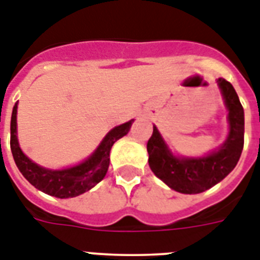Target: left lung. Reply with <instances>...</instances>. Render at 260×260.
Listing matches in <instances>:
<instances>
[{
	"mask_svg": "<svg viewBox=\"0 0 260 260\" xmlns=\"http://www.w3.org/2000/svg\"><path fill=\"white\" fill-rule=\"evenodd\" d=\"M225 108L230 132L218 151L203 157H178L171 153L156 126L147 143L152 172L170 188L181 193H200L218 184L239 161L244 144V111L231 82L218 80Z\"/></svg>",
	"mask_w": 260,
	"mask_h": 260,
	"instance_id": "obj_1",
	"label": "left lung"
}]
</instances>
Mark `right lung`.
Masks as SVG:
<instances>
[{
	"label": "right lung",
	"instance_id": "obj_1",
	"mask_svg": "<svg viewBox=\"0 0 260 260\" xmlns=\"http://www.w3.org/2000/svg\"><path fill=\"white\" fill-rule=\"evenodd\" d=\"M132 123L134 120H129L128 123L115 126L113 129L109 131L96 151L82 163L71 167V168H65V170H48L33 163L24 152L21 151L18 139H17L16 103L12 112V120H10V149H12L13 159L20 172L36 188L60 199L75 198L93 188L97 183H100L104 179L109 167V152H111L112 145L129 132Z\"/></svg>",
	"mask_w": 260,
	"mask_h": 260
}]
</instances>
